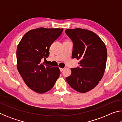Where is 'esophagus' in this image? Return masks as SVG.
I'll return each instance as SVG.
<instances>
[{
    "label": "esophagus",
    "mask_w": 122,
    "mask_h": 122,
    "mask_svg": "<svg viewBox=\"0 0 122 122\" xmlns=\"http://www.w3.org/2000/svg\"><path fill=\"white\" fill-rule=\"evenodd\" d=\"M63 68H60V71L61 72H62V71H63Z\"/></svg>",
    "instance_id": "esophagus-1"
}]
</instances>
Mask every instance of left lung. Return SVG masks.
Returning a JSON list of instances; mask_svg holds the SVG:
<instances>
[{
    "mask_svg": "<svg viewBox=\"0 0 122 122\" xmlns=\"http://www.w3.org/2000/svg\"><path fill=\"white\" fill-rule=\"evenodd\" d=\"M73 44L72 57L80 60L79 66L71 68L66 77L69 85L84 93L97 85L104 74L107 59L106 45L93 32L81 28L65 30Z\"/></svg>",
    "mask_w": 122,
    "mask_h": 122,
    "instance_id": "1",
    "label": "left lung"
}]
</instances>
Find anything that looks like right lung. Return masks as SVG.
<instances>
[{
  "label": "right lung",
  "mask_w": 122,
  "mask_h": 122,
  "mask_svg": "<svg viewBox=\"0 0 122 122\" xmlns=\"http://www.w3.org/2000/svg\"><path fill=\"white\" fill-rule=\"evenodd\" d=\"M63 28H39L24 35L16 49L17 68L30 89L42 94L51 90L59 78L58 67L41 63L49 55V49L61 36Z\"/></svg>",
  "instance_id": "right-lung-1"
}]
</instances>
